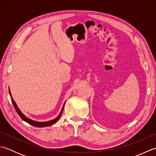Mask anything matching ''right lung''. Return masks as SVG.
I'll list each match as a JSON object with an SVG mask.
<instances>
[{"instance_id": "obj_1", "label": "right lung", "mask_w": 156, "mask_h": 156, "mask_svg": "<svg viewBox=\"0 0 156 156\" xmlns=\"http://www.w3.org/2000/svg\"><path fill=\"white\" fill-rule=\"evenodd\" d=\"M9 94L10 96H11V101L12 102L13 104V106H14V107L15 108V110L16 111V112H17L18 115L20 116V117H21L23 121L28 122L29 124H30L33 126H35V127H48V126H50L53 124H54L55 122H57L58 119L60 118L61 117V115L62 113V111H63V109H64V105L66 104V102L64 103V105H63V107L62 108V110L60 111V112H59V115L57 117L55 118L54 119H53V120H50V121H45V122H39V121H34L32 120V119H29V118H27L26 116L23 113V112H21V111L20 110V109L18 108L17 105H16V102L14 101V100H13V98H12L11 97V90H10V88L9 89Z\"/></svg>"}]
</instances>
